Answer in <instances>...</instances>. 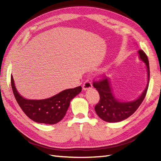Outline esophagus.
<instances>
[{"label":"esophagus","instance_id":"obj_1","mask_svg":"<svg viewBox=\"0 0 161 161\" xmlns=\"http://www.w3.org/2000/svg\"><path fill=\"white\" fill-rule=\"evenodd\" d=\"M92 87V86L91 82L89 80L85 81L84 82L83 85H82V89H83L84 91H86V90H88L89 89H91Z\"/></svg>","mask_w":161,"mask_h":161}]
</instances>
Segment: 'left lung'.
<instances>
[{"instance_id":"left-lung-1","label":"left lung","mask_w":161,"mask_h":161,"mask_svg":"<svg viewBox=\"0 0 161 161\" xmlns=\"http://www.w3.org/2000/svg\"><path fill=\"white\" fill-rule=\"evenodd\" d=\"M138 52L140 60L147 67L148 82L142 94L137 99L123 101L117 98L113 92L111 80L107 77L99 81L93 82V86L99 92L100 96L99 102L95 105V110L97 115L107 122H119L128 118L137 110L147 94L150 80L149 62L147 56L142 50Z\"/></svg>"}]
</instances>
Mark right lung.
<instances>
[{
    "instance_id": "add662e5",
    "label": "right lung",
    "mask_w": 161,
    "mask_h": 161,
    "mask_svg": "<svg viewBox=\"0 0 161 161\" xmlns=\"http://www.w3.org/2000/svg\"><path fill=\"white\" fill-rule=\"evenodd\" d=\"M11 86L19 105L27 117L37 123L52 125L61 121L69 109L70 101L82 91L80 86L61 91L44 99H27L17 90L11 76Z\"/></svg>"
}]
</instances>
